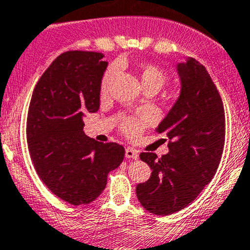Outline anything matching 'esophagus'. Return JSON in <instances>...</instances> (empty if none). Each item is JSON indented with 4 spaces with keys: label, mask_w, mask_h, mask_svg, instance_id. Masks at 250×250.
Masks as SVG:
<instances>
[{
    "label": "esophagus",
    "mask_w": 250,
    "mask_h": 250,
    "mask_svg": "<svg viewBox=\"0 0 250 250\" xmlns=\"http://www.w3.org/2000/svg\"><path fill=\"white\" fill-rule=\"evenodd\" d=\"M138 156H139V154H138L137 150H134L133 147H127V149H125V157H127V159L137 160Z\"/></svg>",
    "instance_id": "34e87169"
}]
</instances>
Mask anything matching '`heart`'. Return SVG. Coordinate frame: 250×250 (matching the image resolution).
<instances>
[{
	"label": "heart",
	"mask_w": 250,
	"mask_h": 250,
	"mask_svg": "<svg viewBox=\"0 0 250 250\" xmlns=\"http://www.w3.org/2000/svg\"><path fill=\"white\" fill-rule=\"evenodd\" d=\"M118 67L116 64L111 66L104 74L103 82H101V90H106L111 82L113 81L117 74ZM139 78L144 90H155L159 91L165 83L167 82V76L161 68L154 64H142L139 67ZM149 118H142V120H125L122 125V129L128 137L135 138L144 130V128L149 125Z\"/></svg>",
	"instance_id": "1"
}]
</instances>
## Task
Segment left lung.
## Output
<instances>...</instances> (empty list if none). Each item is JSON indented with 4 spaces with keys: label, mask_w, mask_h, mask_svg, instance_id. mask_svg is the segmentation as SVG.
<instances>
[{
    "label": "left lung",
    "mask_w": 250,
    "mask_h": 250,
    "mask_svg": "<svg viewBox=\"0 0 250 250\" xmlns=\"http://www.w3.org/2000/svg\"><path fill=\"white\" fill-rule=\"evenodd\" d=\"M179 96L156 132L169 139V151L157 159L142 152L152 169L137 186L142 207L155 215H171L190 204L215 176L225 145V110L211 77L194 58L177 64Z\"/></svg>",
    "instance_id": "obj_1"
}]
</instances>
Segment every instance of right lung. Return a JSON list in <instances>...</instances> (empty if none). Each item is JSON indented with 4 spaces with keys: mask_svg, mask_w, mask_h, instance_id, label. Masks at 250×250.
Returning a JSON list of instances; mask_svg holds the SVG:
<instances>
[{
    "mask_svg": "<svg viewBox=\"0 0 250 250\" xmlns=\"http://www.w3.org/2000/svg\"><path fill=\"white\" fill-rule=\"evenodd\" d=\"M104 55L68 51L58 56L34 89L26 140L36 172L48 189L73 205L89 204L105 189L107 174L125 157L117 143L84 134L85 113L100 107Z\"/></svg>",
    "mask_w": 250,
    "mask_h": 250,
    "instance_id": "obj_1",
    "label": "right lung"
}]
</instances>
